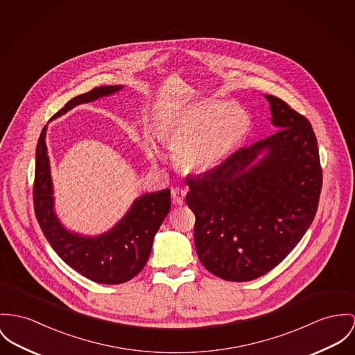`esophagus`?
<instances>
[{
	"instance_id": "34e87169",
	"label": "esophagus",
	"mask_w": 355,
	"mask_h": 355,
	"mask_svg": "<svg viewBox=\"0 0 355 355\" xmlns=\"http://www.w3.org/2000/svg\"><path fill=\"white\" fill-rule=\"evenodd\" d=\"M185 196H187V191L182 189V188H174V189H171V197H173L174 202L178 204V205H182V204H184Z\"/></svg>"
}]
</instances>
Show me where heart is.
I'll list each match as a JSON object with an SVG mask.
<instances>
[{
	"instance_id": "b5f03b06",
	"label": "heart",
	"mask_w": 355,
	"mask_h": 355,
	"mask_svg": "<svg viewBox=\"0 0 355 355\" xmlns=\"http://www.w3.org/2000/svg\"><path fill=\"white\" fill-rule=\"evenodd\" d=\"M251 128L248 112L234 101H196L158 116L155 132L171 148L174 164L187 173H207L225 162ZM148 159L158 157L153 137H146Z\"/></svg>"
}]
</instances>
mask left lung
Returning a JSON list of instances; mask_svg holds the SVG:
<instances>
[{"mask_svg":"<svg viewBox=\"0 0 355 355\" xmlns=\"http://www.w3.org/2000/svg\"><path fill=\"white\" fill-rule=\"evenodd\" d=\"M265 98L278 131L187 180L198 259L225 281L270 272L300 242L319 204L322 168L311 123L282 100Z\"/></svg>","mask_w":355,"mask_h":355,"instance_id":"1","label":"left lung"}]
</instances>
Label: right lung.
Here are the masks:
<instances>
[{
  "label": "right lung",
  "instance_id": "obj_1",
  "mask_svg": "<svg viewBox=\"0 0 355 355\" xmlns=\"http://www.w3.org/2000/svg\"><path fill=\"white\" fill-rule=\"evenodd\" d=\"M124 85H105L74 97L51 120L77 105L110 97ZM47 125L36 147L33 202L40 228L56 254L83 277L107 285L130 281L147 263L155 234L168 214L170 189L143 193L108 231L98 235H83L63 225L55 212L54 184L46 144Z\"/></svg>",
  "mask_w": 355,
  "mask_h": 355
}]
</instances>
